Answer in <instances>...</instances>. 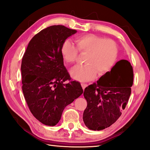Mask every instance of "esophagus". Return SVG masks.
<instances>
[{
  "instance_id": "obj_1",
  "label": "esophagus",
  "mask_w": 150,
  "mask_h": 150,
  "mask_svg": "<svg viewBox=\"0 0 150 150\" xmlns=\"http://www.w3.org/2000/svg\"><path fill=\"white\" fill-rule=\"evenodd\" d=\"M81 87H82V88H83V89H85V88H86L87 86H88V85L87 84H86V83H81Z\"/></svg>"
}]
</instances>
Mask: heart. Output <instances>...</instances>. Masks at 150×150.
<instances>
[{
    "mask_svg": "<svg viewBox=\"0 0 150 150\" xmlns=\"http://www.w3.org/2000/svg\"><path fill=\"white\" fill-rule=\"evenodd\" d=\"M77 48L70 40L64 42L61 48L62 59L68 64L73 63L77 57V50L86 54L84 65L75 66L70 71L71 76L79 81H88L96 73L102 75L108 71L117 61L118 48L115 42L104 39L95 34H86L75 40Z\"/></svg>",
    "mask_w": 150,
    "mask_h": 150,
    "instance_id": "heart-1",
    "label": "heart"
}]
</instances>
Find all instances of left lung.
I'll list each match as a JSON object with an SVG mask.
<instances>
[{
	"label": "left lung",
	"mask_w": 150,
	"mask_h": 150,
	"mask_svg": "<svg viewBox=\"0 0 150 150\" xmlns=\"http://www.w3.org/2000/svg\"><path fill=\"white\" fill-rule=\"evenodd\" d=\"M133 82L132 66L128 61L121 60L96 83L87 87L83 96L88 105L83 115L86 126L100 131L115 123L126 107Z\"/></svg>",
	"instance_id": "1"
}]
</instances>
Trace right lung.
<instances>
[{"label":"right lung","mask_w":150,"mask_h":150,"mask_svg":"<svg viewBox=\"0 0 150 150\" xmlns=\"http://www.w3.org/2000/svg\"><path fill=\"white\" fill-rule=\"evenodd\" d=\"M77 33L64 25H52L30 40L21 62L22 90L29 108L42 124L55 126L64 108L83 91L79 82L70 80L64 66L61 48Z\"/></svg>","instance_id":"1"}]
</instances>
